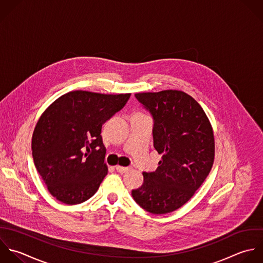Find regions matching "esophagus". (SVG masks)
<instances>
[{"mask_svg":"<svg viewBox=\"0 0 263 263\" xmlns=\"http://www.w3.org/2000/svg\"><path fill=\"white\" fill-rule=\"evenodd\" d=\"M130 168L129 167H122V166H116V170L118 171V172H120V173H125V172H127L128 170H129Z\"/></svg>","mask_w":263,"mask_h":263,"instance_id":"obj_1","label":"esophagus"}]
</instances>
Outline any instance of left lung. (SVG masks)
<instances>
[{"instance_id": "1", "label": "left lung", "mask_w": 263, "mask_h": 263, "mask_svg": "<svg viewBox=\"0 0 263 263\" xmlns=\"http://www.w3.org/2000/svg\"><path fill=\"white\" fill-rule=\"evenodd\" d=\"M155 120L154 146L162 155L155 172L132 191L135 202L153 214L182 207L209 175L215 157L212 125L198 101L179 90L136 93Z\"/></svg>"}]
</instances>
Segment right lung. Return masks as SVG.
I'll return each instance as SVG.
<instances>
[{
  "instance_id": "right-lung-1",
  "label": "right lung",
  "mask_w": 263,
  "mask_h": 263,
  "mask_svg": "<svg viewBox=\"0 0 263 263\" xmlns=\"http://www.w3.org/2000/svg\"><path fill=\"white\" fill-rule=\"evenodd\" d=\"M130 95L76 90L58 97L41 115L31 139L32 158L56 200L76 205L97 192L107 174L102 125Z\"/></svg>"
}]
</instances>
